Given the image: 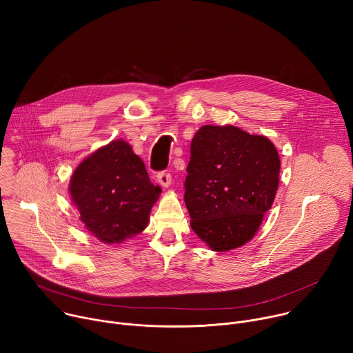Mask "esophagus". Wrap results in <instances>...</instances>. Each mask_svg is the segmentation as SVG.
<instances>
[{
  "instance_id": "obj_1",
  "label": "esophagus",
  "mask_w": 353,
  "mask_h": 353,
  "mask_svg": "<svg viewBox=\"0 0 353 353\" xmlns=\"http://www.w3.org/2000/svg\"><path fill=\"white\" fill-rule=\"evenodd\" d=\"M157 177H158V183L165 188L172 184V174L168 172H161V173H158Z\"/></svg>"
}]
</instances>
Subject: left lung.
<instances>
[{"label":"left lung","mask_w":353,"mask_h":353,"mask_svg":"<svg viewBox=\"0 0 353 353\" xmlns=\"http://www.w3.org/2000/svg\"><path fill=\"white\" fill-rule=\"evenodd\" d=\"M281 161L264 135L234 125H204L191 141L184 203L190 225L214 251H229L257 233L279 184Z\"/></svg>","instance_id":"1"}]
</instances>
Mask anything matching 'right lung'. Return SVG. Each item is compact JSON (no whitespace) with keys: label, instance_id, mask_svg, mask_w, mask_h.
Listing matches in <instances>:
<instances>
[{"label":"right lung","instance_id":"obj_1","mask_svg":"<svg viewBox=\"0 0 353 353\" xmlns=\"http://www.w3.org/2000/svg\"><path fill=\"white\" fill-rule=\"evenodd\" d=\"M162 190L149 180L145 165L123 139L112 141L74 170L70 194L86 230L106 244L141 233Z\"/></svg>","mask_w":353,"mask_h":353}]
</instances>
